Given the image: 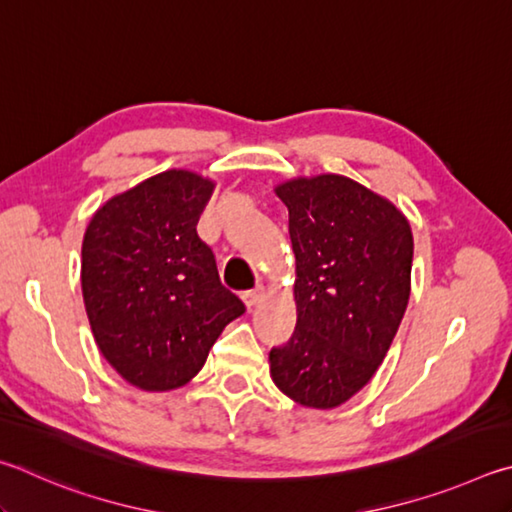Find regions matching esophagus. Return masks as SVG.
<instances>
[{
    "label": "esophagus",
    "mask_w": 512,
    "mask_h": 512,
    "mask_svg": "<svg viewBox=\"0 0 512 512\" xmlns=\"http://www.w3.org/2000/svg\"><path fill=\"white\" fill-rule=\"evenodd\" d=\"M261 299H263V288H261V285H256L254 290H247V292H242V301H245V306H247L249 310L254 308L256 303L261 301Z\"/></svg>",
    "instance_id": "esophagus-1"
}]
</instances>
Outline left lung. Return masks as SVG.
<instances>
[{
  "mask_svg": "<svg viewBox=\"0 0 512 512\" xmlns=\"http://www.w3.org/2000/svg\"><path fill=\"white\" fill-rule=\"evenodd\" d=\"M290 213L297 328L270 351L276 387L333 409L369 384L405 317L414 236L405 215L344 175L274 188Z\"/></svg>",
  "mask_w": 512,
  "mask_h": 512,
  "instance_id": "8db88e82",
  "label": "left lung"
}]
</instances>
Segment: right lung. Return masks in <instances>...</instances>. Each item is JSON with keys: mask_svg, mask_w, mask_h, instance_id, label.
<instances>
[{"mask_svg": "<svg viewBox=\"0 0 512 512\" xmlns=\"http://www.w3.org/2000/svg\"><path fill=\"white\" fill-rule=\"evenodd\" d=\"M213 186L166 170L107 200L87 224L80 283L89 326L105 360L143 391L195 378L224 326L245 312L195 229Z\"/></svg>", "mask_w": 512, "mask_h": 512, "instance_id": "obj_1", "label": "right lung"}]
</instances>
